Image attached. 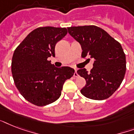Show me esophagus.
<instances>
[{
    "mask_svg": "<svg viewBox=\"0 0 134 134\" xmlns=\"http://www.w3.org/2000/svg\"><path fill=\"white\" fill-rule=\"evenodd\" d=\"M74 77H78V76H79V74H77V69H75V72L74 74Z\"/></svg>",
    "mask_w": 134,
    "mask_h": 134,
    "instance_id": "1",
    "label": "esophagus"
}]
</instances>
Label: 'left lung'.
<instances>
[{
    "label": "left lung",
    "mask_w": 134,
    "mask_h": 134,
    "mask_svg": "<svg viewBox=\"0 0 134 134\" xmlns=\"http://www.w3.org/2000/svg\"><path fill=\"white\" fill-rule=\"evenodd\" d=\"M67 30L81 46L82 58L94 60L90 72L85 68L77 71L86 81L81 94L94 100L110 97L120 87L126 72V56L121 44L96 26H74Z\"/></svg>",
    "instance_id": "obj_1"
}]
</instances>
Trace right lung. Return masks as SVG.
<instances>
[{
	"mask_svg": "<svg viewBox=\"0 0 134 134\" xmlns=\"http://www.w3.org/2000/svg\"><path fill=\"white\" fill-rule=\"evenodd\" d=\"M65 28L40 27L27 35L14 52L12 74L18 90L28 102L43 106L56 101L65 81L74 75L69 67L58 68L48 60L67 35Z\"/></svg>",
	"mask_w": 134,
	"mask_h": 134,
	"instance_id": "add662e5",
	"label": "right lung"
}]
</instances>
